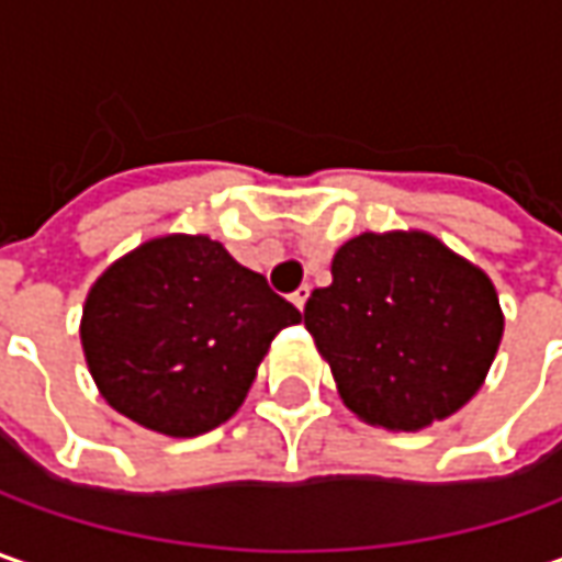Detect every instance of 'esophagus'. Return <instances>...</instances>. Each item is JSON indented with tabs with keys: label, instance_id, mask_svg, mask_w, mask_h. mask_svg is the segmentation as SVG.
<instances>
[{
	"label": "esophagus",
	"instance_id": "34e87169",
	"mask_svg": "<svg viewBox=\"0 0 562 562\" xmlns=\"http://www.w3.org/2000/svg\"><path fill=\"white\" fill-rule=\"evenodd\" d=\"M306 300H310V284H303L300 291L291 293V303H293V306H296V310H300V313H303V306H306Z\"/></svg>",
	"mask_w": 562,
	"mask_h": 562
}]
</instances>
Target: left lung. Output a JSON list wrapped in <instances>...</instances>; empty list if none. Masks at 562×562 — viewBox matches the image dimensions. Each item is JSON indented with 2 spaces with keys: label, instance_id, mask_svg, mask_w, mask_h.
I'll return each mask as SVG.
<instances>
[{
  "label": "left lung",
  "instance_id": "obj_1",
  "mask_svg": "<svg viewBox=\"0 0 562 562\" xmlns=\"http://www.w3.org/2000/svg\"><path fill=\"white\" fill-rule=\"evenodd\" d=\"M303 322L357 419L419 431L485 384L504 310L485 271L428 231H366L331 259Z\"/></svg>",
  "mask_w": 562,
  "mask_h": 562
}]
</instances>
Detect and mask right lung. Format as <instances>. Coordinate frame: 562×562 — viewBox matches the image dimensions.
<instances>
[{
  "instance_id": "1",
  "label": "right lung",
  "mask_w": 562,
  "mask_h": 562,
  "mask_svg": "<svg viewBox=\"0 0 562 562\" xmlns=\"http://www.w3.org/2000/svg\"><path fill=\"white\" fill-rule=\"evenodd\" d=\"M300 313L205 234H165L97 278L80 347L99 394L168 438H196L247 400L256 369Z\"/></svg>"
}]
</instances>
